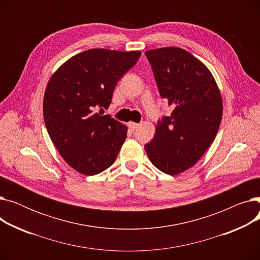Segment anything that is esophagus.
<instances>
[{"instance_id": "esophagus-1", "label": "esophagus", "mask_w": 260, "mask_h": 260, "mask_svg": "<svg viewBox=\"0 0 260 260\" xmlns=\"http://www.w3.org/2000/svg\"><path fill=\"white\" fill-rule=\"evenodd\" d=\"M127 125H128V127H129V129L131 131H134V129H136L138 127V123H135V122H128L127 123Z\"/></svg>"}]
</instances>
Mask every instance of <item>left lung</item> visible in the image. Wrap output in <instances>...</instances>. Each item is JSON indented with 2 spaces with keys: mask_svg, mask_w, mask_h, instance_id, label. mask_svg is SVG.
Wrapping results in <instances>:
<instances>
[{
  "mask_svg": "<svg viewBox=\"0 0 260 260\" xmlns=\"http://www.w3.org/2000/svg\"><path fill=\"white\" fill-rule=\"evenodd\" d=\"M160 95L174 107L158 122L145 152L161 172L175 176L192 168L215 140L222 119L220 89L209 68L185 49L145 51Z\"/></svg>",
  "mask_w": 260,
  "mask_h": 260,
  "instance_id": "left-lung-1",
  "label": "left lung"
}]
</instances>
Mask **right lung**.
<instances>
[{
  "mask_svg": "<svg viewBox=\"0 0 260 260\" xmlns=\"http://www.w3.org/2000/svg\"><path fill=\"white\" fill-rule=\"evenodd\" d=\"M140 56L139 50L88 49L50 77L43 99L45 125L64 161L77 172L97 175L115 162L127 126L101 111L111 105L118 81Z\"/></svg>",
  "mask_w": 260,
  "mask_h": 260,
  "instance_id": "1",
  "label": "right lung"
}]
</instances>
